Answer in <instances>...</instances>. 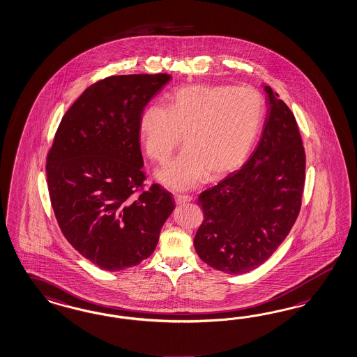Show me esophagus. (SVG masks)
Wrapping results in <instances>:
<instances>
[{"mask_svg":"<svg viewBox=\"0 0 357 357\" xmlns=\"http://www.w3.org/2000/svg\"><path fill=\"white\" fill-rule=\"evenodd\" d=\"M174 201L177 204H186V202L192 201V197L185 195V194H174Z\"/></svg>","mask_w":357,"mask_h":357,"instance_id":"esophagus-1","label":"esophagus"}]
</instances>
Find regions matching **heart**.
I'll return each mask as SVG.
<instances>
[{
    "label": "heart",
    "mask_w": 357,
    "mask_h": 357,
    "mask_svg": "<svg viewBox=\"0 0 357 357\" xmlns=\"http://www.w3.org/2000/svg\"><path fill=\"white\" fill-rule=\"evenodd\" d=\"M265 117V100L252 87L189 84L177 89L168 107L147 105L139 117V135L149 158L163 164L183 143L185 150L158 171L174 190L202 180L215 181L241 167Z\"/></svg>",
    "instance_id": "heart-1"
}]
</instances>
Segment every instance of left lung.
Returning <instances> with one entry per match:
<instances>
[{"label":"left lung","instance_id":"1","mask_svg":"<svg viewBox=\"0 0 357 357\" xmlns=\"http://www.w3.org/2000/svg\"><path fill=\"white\" fill-rule=\"evenodd\" d=\"M268 114L259 143L241 169L199 194L204 222L194 248L204 264L245 274L284 241L301 208L305 150L295 116L265 86Z\"/></svg>","mask_w":357,"mask_h":357}]
</instances>
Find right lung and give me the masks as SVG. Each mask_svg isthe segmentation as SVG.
<instances>
[{
    "instance_id": "add662e5",
    "label": "right lung",
    "mask_w": 357,
    "mask_h": 357,
    "mask_svg": "<svg viewBox=\"0 0 357 357\" xmlns=\"http://www.w3.org/2000/svg\"><path fill=\"white\" fill-rule=\"evenodd\" d=\"M168 74L112 75L87 87L63 114L47 155L52 208L65 238L105 271L153 255L174 211L162 185L146 188L139 117Z\"/></svg>"
}]
</instances>
